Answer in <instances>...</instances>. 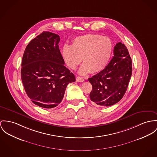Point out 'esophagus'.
I'll list each match as a JSON object with an SVG mask.
<instances>
[{
  "label": "esophagus",
  "mask_w": 157,
  "mask_h": 157,
  "mask_svg": "<svg viewBox=\"0 0 157 157\" xmlns=\"http://www.w3.org/2000/svg\"><path fill=\"white\" fill-rule=\"evenodd\" d=\"M76 81L78 82H82L84 81V79L83 78L80 77V76H76Z\"/></svg>",
  "instance_id": "obj_1"
}]
</instances>
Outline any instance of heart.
I'll list each match as a JSON object with an SVG mask.
<instances>
[{
  "label": "heart",
  "instance_id": "1",
  "mask_svg": "<svg viewBox=\"0 0 157 157\" xmlns=\"http://www.w3.org/2000/svg\"><path fill=\"white\" fill-rule=\"evenodd\" d=\"M113 51V44L108 37L97 34H86L75 37L72 46L65 45L62 56L66 65L75 70L82 60L79 73H97L103 71L108 64Z\"/></svg>",
  "mask_w": 157,
  "mask_h": 157
}]
</instances>
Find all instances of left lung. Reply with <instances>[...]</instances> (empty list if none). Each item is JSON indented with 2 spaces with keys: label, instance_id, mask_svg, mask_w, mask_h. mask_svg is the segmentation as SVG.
<instances>
[{
  "label": "left lung",
  "instance_id": "8db88e82",
  "mask_svg": "<svg viewBox=\"0 0 157 157\" xmlns=\"http://www.w3.org/2000/svg\"><path fill=\"white\" fill-rule=\"evenodd\" d=\"M113 55L103 71L88 79L93 86L90 99L100 106H112L121 100L132 76V61L126 46L117 44Z\"/></svg>",
  "mask_w": 157,
  "mask_h": 157
}]
</instances>
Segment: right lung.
Wrapping results in <instances>:
<instances>
[{
  "instance_id": "1",
  "label": "right lung",
  "mask_w": 157,
  "mask_h": 157,
  "mask_svg": "<svg viewBox=\"0 0 157 157\" xmlns=\"http://www.w3.org/2000/svg\"><path fill=\"white\" fill-rule=\"evenodd\" d=\"M60 36L44 31L26 47L21 76L32 101L43 108H53L62 101L67 85L75 82L73 73L64 66L59 48Z\"/></svg>"
}]
</instances>
